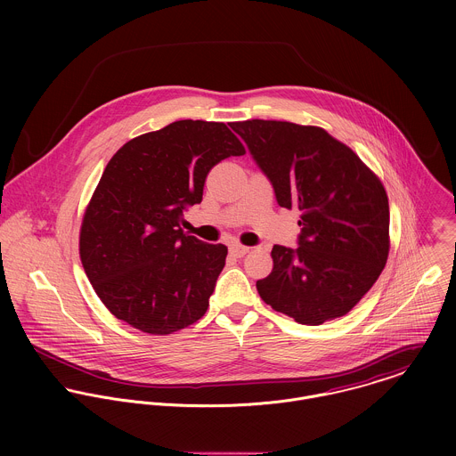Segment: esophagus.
<instances>
[{
  "instance_id": "34e87169",
  "label": "esophagus",
  "mask_w": 456,
  "mask_h": 456,
  "mask_svg": "<svg viewBox=\"0 0 456 456\" xmlns=\"http://www.w3.org/2000/svg\"><path fill=\"white\" fill-rule=\"evenodd\" d=\"M248 253H249V248H246V246H240V244L230 246V255L235 258H244Z\"/></svg>"
}]
</instances>
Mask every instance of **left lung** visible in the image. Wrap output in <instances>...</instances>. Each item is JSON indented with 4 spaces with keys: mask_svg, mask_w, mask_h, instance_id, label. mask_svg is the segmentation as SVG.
<instances>
[{
    "mask_svg": "<svg viewBox=\"0 0 456 456\" xmlns=\"http://www.w3.org/2000/svg\"><path fill=\"white\" fill-rule=\"evenodd\" d=\"M232 128L272 183L277 203L300 210L298 248L273 246V268L256 282L263 302L300 325L347 314L388 260L383 183L323 128L263 119Z\"/></svg>",
    "mask_w": 456,
    "mask_h": 456,
    "instance_id": "obj_1",
    "label": "left lung"
}]
</instances>
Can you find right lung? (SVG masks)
Segmentation results:
<instances>
[{
	"mask_svg": "<svg viewBox=\"0 0 456 456\" xmlns=\"http://www.w3.org/2000/svg\"><path fill=\"white\" fill-rule=\"evenodd\" d=\"M242 142L224 123L175 121L126 142L86 208L78 251L105 307L125 323L168 335L208 307L228 248L181 228L201 201L207 174Z\"/></svg>",
	"mask_w": 456,
	"mask_h": 456,
	"instance_id": "add662e5",
	"label": "right lung"
}]
</instances>
